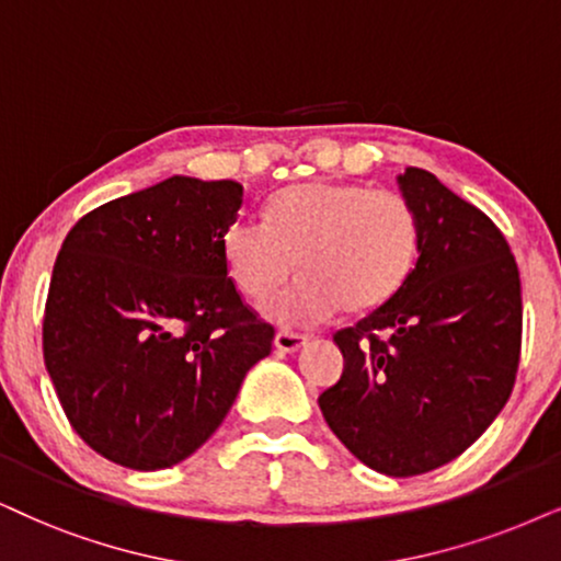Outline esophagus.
<instances>
[{"label":"esophagus","instance_id":"34e87169","mask_svg":"<svg viewBox=\"0 0 561 561\" xmlns=\"http://www.w3.org/2000/svg\"><path fill=\"white\" fill-rule=\"evenodd\" d=\"M305 342H308V336H302V333H293V331H276L274 333V350H279V352H297V350H302Z\"/></svg>","mask_w":561,"mask_h":561}]
</instances>
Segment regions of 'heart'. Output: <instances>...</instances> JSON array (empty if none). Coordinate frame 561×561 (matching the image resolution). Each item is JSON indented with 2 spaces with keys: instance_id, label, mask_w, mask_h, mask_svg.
Returning <instances> with one entry per match:
<instances>
[{
  "instance_id": "b5f03b06",
  "label": "heart",
  "mask_w": 561,
  "mask_h": 561,
  "mask_svg": "<svg viewBox=\"0 0 561 561\" xmlns=\"http://www.w3.org/2000/svg\"><path fill=\"white\" fill-rule=\"evenodd\" d=\"M225 268L282 325H313L339 308L365 313L399 293L420 253V217L399 191L350 181L297 183L274 194L266 222L236 217L219 238Z\"/></svg>"
}]
</instances>
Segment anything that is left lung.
I'll return each mask as SVG.
<instances>
[{
    "mask_svg": "<svg viewBox=\"0 0 561 561\" xmlns=\"http://www.w3.org/2000/svg\"><path fill=\"white\" fill-rule=\"evenodd\" d=\"M399 186L420 217V259L391 300L333 333L344 373L318 407L365 466L416 477L471 448L507 403L523 300L515 256L484 211L422 168Z\"/></svg>",
    "mask_w": 561,
    "mask_h": 561,
    "instance_id": "obj_1",
    "label": "left lung"
}]
</instances>
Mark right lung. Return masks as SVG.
I'll return each mask as SVG.
<instances>
[{
    "instance_id": "add662e5",
    "label": "right lung",
    "mask_w": 561,
    "mask_h": 561,
    "mask_svg": "<svg viewBox=\"0 0 561 561\" xmlns=\"http://www.w3.org/2000/svg\"><path fill=\"white\" fill-rule=\"evenodd\" d=\"M236 181L186 175L92 209L64 238L44 310V363L72 430L137 471L211 437L274 325L243 302L219 238Z\"/></svg>"
}]
</instances>
